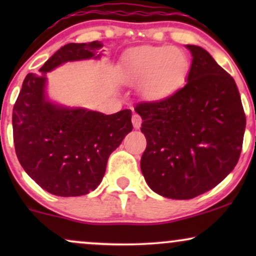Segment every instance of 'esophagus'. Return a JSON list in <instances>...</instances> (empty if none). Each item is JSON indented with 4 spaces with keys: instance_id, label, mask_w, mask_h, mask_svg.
<instances>
[{
    "instance_id": "obj_1",
    "label": "esophagus",
    "mask_w": 256,
    "mask_h": 256,
    "mask_svg": "<svg viewBox=\"0 0 256 256\" xmlns=\"http://www.w3.org/2000/svg\"><path fill=\"white\" fill-rule=\"evenodd\" d=\"M132 124H134V128H140V125H142V118L138 114H134L132 116Z\"/></svg>"
}]
</instances>
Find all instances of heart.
<instances>
[{"instance_id":"b5f03b06","label":"heart","mask_w":256,"mask_h":256,"mask_svg":"<svg viewBox=\"0 0 256 256\" xmlns=\"http://www.w3.org/2000/svg\"><path fill=\"white\" fill-rule=\"evenodd\" d=\"M186 73L188 58L174 46H143L131 52L122 62L124 78L140 84V94L150 101L171 96L183 84Z\"/></svg>"}]
</instances>
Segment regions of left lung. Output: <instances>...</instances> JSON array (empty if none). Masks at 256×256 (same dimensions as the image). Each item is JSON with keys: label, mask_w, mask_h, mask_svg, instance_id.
Returning a JSON list of instances; mask_svg holds the SVG:
<instances>
[{"label": "left lung", "mask_w": 256, "mask_h": 256, "mask_svg": "<svg viewBox=\"0 0 256 256\" xmlns=\"http://www.w3.org/2000/svg\"><path fill=\"white\" fill-rule=\"evenodd\" d=\"M185 86L160 101L140 102L146 148L140 170L152 192L189 200L213 189L238 162L246 114L234 78L208 52L188 44Z\"/></svg>", "instance_id": "left-lung-1"}]
</instances>
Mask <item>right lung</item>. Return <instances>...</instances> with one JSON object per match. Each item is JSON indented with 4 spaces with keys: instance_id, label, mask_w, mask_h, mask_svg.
<instances>
[{
    "instance_id": "obj_1",
    "label": "right lung",
    "mask_w": 256,
    "mask_h": 256,
    "mask_svg": "<svg viewBox=\"0 0 256 256\" xmlns=\"http://www.w3.org/2000/svg\"><path fill=\"white\" fill-rule=\"evenodd\" d=\"M104 44L70 43L28 73L13 108V140L20 165L46 192L86 195L101 183L112 152L132 131L131 110L106 116L70 110L46 98V73L67 61L98 58Z\"/></svg>"
}]
</instances>
